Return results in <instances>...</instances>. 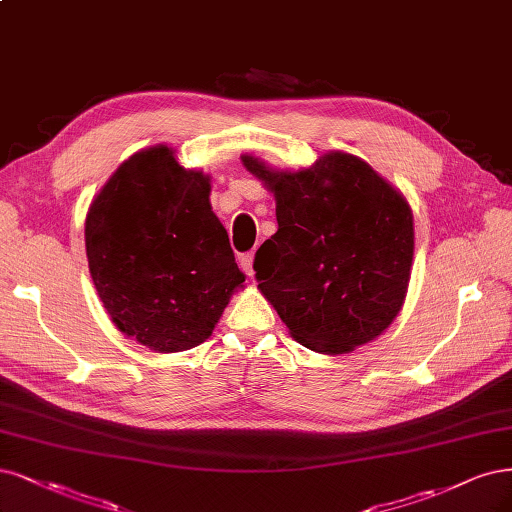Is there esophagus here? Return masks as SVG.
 <instances>
[{
	"instance_id": "esophagus-1",
	"label": "esophagus",
	"mask_w": 512,
	"mask_h": 512,
	"mask_svg": "<svg viewBox=\"0 0 512 512\" xmlns=\"http://www.w3.org/2000/svg\"><path fill=\"white\" fill-rule=\"evenodd\" d=\"M239 264H241V269H243L245 275L254 277V254H252V252H250V254H243V256L239 258Z\"/></svg>"
}]
</instances>
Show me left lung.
Listing matches in <instances>:
<instances>
[{
    "mask_svg": "<svg viewBox=\"0 0 512 512\" xmlns=\"http://www.w3.org/2000/svg\"><path fill=\"white\" fill-rule=\"evenodd\" d=\"M241 163L275 197L277 233L260 245L254 271L290 337L326 356L375 341L409 290V201L362 158L339 150L298 171L252 154Z\"/></svg>",
    "mask_w": 512,
    "mask_h": 512,
    "instance_id": "obj_1",
    "label": "left lung"
}]
</instances>
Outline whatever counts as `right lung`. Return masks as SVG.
I'll use <instances>...</instances> for the list:
<instances>
[{"label":"right lung","mask_w":512,"mask_h":512,"mask_svg":"<svg viewBox=\"0 0 512 512\" xmlns=\"http://www.w3.org/2000/svg\"><path fill=\"white\" fill-rule=\"evenodd\" d=\"M211 180L158 144L129 156L88 207L86 258L99 301L125 337L175 354L211 337L243 288Z\"/></svg>","instance_id":"1"}]
</instances>
